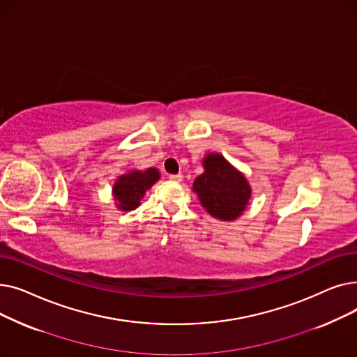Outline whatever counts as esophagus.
I'll use <instances>...</instances> for the list:
<instances>
[{
	"label": "esophagus",
	"mask_w": 357,
	"mask_h": 357,
	"mask_svg": "<svg viewBox=\"0 0 357 357\" xmlns=\"http://www.w3.org/2000/svg\"><path fill=\"white\" fill-rule=\"evenodd\" d=\"M169 179L174 181V182H181L182 181V175L178 174V175H169Z\"/></svg>",
	"instance_id": "esophagus-1"
}]
</instances>
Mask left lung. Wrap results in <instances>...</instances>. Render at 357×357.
Segmentation results:
<instances>
[{"mask_svg": "<svg viewBox=\"0 0 357 357\" xmlns=\"http://www.w3.org/2000/svg\"><path fill=\"white\" fill-rule=\"evenodd\" d=\"M202 163L205 172L194 182L202 207L215 218L234 220L245 211L250 198L248 181L220 155L211 153Z\"/></svg>", "mask_w": 357, "mask_h": 357, "instance_id": "left-lung-1", "label": "left lung"}]
</instances>
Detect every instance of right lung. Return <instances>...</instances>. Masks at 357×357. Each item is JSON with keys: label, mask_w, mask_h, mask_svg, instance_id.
<instances>
[{"label": "right lung", "mask_w": 357, "mask_h": 357, "mask_svg": "<svg viewBox=\"0 0 357 357\" xmlns=\"http://www.w3.org/2000/svg\"><path fill=\"white\" fill-rule=\"evenodd\" d=\"M159 179V172L155 167H149L144 172L135 171L123 175L114 185V197L119 201V208L135 210L140 205L146 190H149Z\"/></svg>", "instance_id": "obj_1"}]
</instances>
